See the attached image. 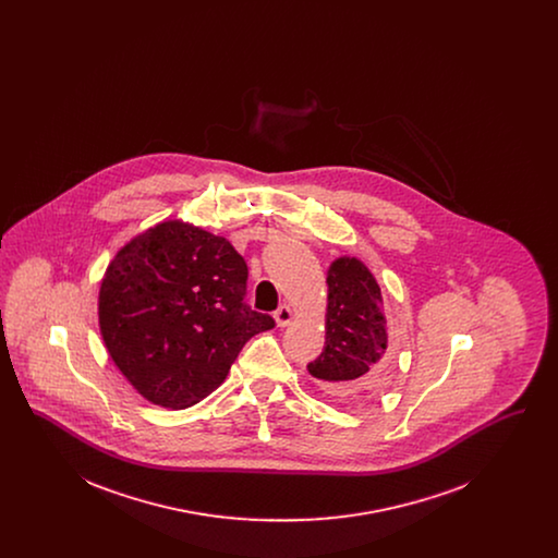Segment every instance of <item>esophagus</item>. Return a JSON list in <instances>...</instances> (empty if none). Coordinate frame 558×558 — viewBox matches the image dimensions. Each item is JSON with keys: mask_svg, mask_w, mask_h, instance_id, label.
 <instances>
[{"mask_svg": "<svg viewBox=\"0 0 558 558\" xmlns=\"http://www.w3.org/2000/svg\"><path fill=\"white\" fill-rule=\"evenodd\" d=\"M274 318H276V324H278L280 328H287L289 324H292L294 314H292V310L289 305H280V307H278V312L274 314Z\"/></svg>", "mask_w": 558, "mask_h": 558, "instance_id": "esophagus-1", "label": "esophagus"}]
</instances>
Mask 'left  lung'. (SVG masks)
<instances>
[{
	"label": "left lung",
	"mask_w": 558,
	"mask_h": 558,
	"mask_svg": "<svg viewBox=\"0 0 558 558\" xmlns=\"http://www.w3.org/2000/svg\"><path fill=\"white\" fill-rule=\"evenodd\" d=\"M326 284V343L307 371L335 398H372L389 383V332L380 287L357 257L335 259Z\"/></svg>",
	"instance_id": "1"
}]
</instances>
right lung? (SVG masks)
I'll list each match as a JSON object with an SVG mask.
<instances>
[{
    "label": "right lung",
    "mask_w": 558,
    "mask_h": 558,
    "mask_svg": "<svg viewBox=\"0 0 558 558\" xmlns=\"http://www.w3.org/2000/svg\"><path fill=\"white\" fill-rule=\"evenodd\" d=\"M248 269L236 248L182 219L121 246L100 294V335L142 398L184 410L213 393L244 343L274 318L244 303Z\"/></svg>",
    "instance_id": "obj_1"
}]
</instances>
